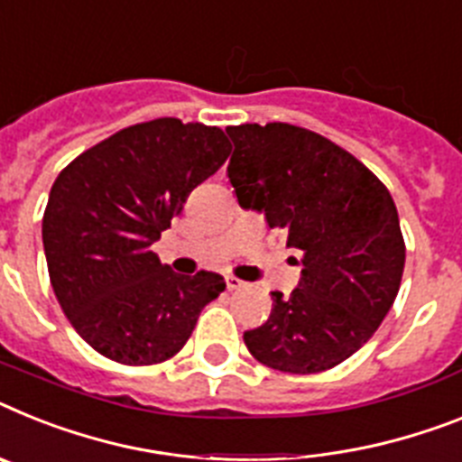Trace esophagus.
Segmentation results:
<instances>
[{"label": "esophagus", "instance_id": "34e87169", "mask_svg": "<svg viewBox=\"0 0 462 462\" xmlns=\"http://www.w3.org/2000/svg\"><path fill=\"white\" fill-rule=\"evenodd\" d=\"M225 284H227V291H237V289H242L244 282L237 277H225Z\"/></svg>", "mask_w": 462, "mask_h": 462}]
</instances>
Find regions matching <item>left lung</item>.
Instances as JSON below:
<instances>
[{
  "mask_svg": "<svg viewBox=\"0 0 462 462\" xmlns=\"http://www.w3.org/2000/svg\"><path fill=\"white\" fill-rule=\"evenodd\" d=\"M239 207L265 213L303 254L289 298L244 333L251 355L284 374H319L355 355L397 298L406 246L393 197L347 150L293 124L227 126Z\"/></svg>",
  "mask_w": 462,
  "mask_h": 462,
  "instance_id": "1",
  "label": "left lung"
}]
</instances>
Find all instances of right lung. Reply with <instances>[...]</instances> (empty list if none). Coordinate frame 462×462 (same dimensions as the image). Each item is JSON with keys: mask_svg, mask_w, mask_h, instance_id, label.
<instances>
[{"mask_svg": "<svg viewBox=\"0 0 462 462\" xmlns=\"http://www.w3.org/2000/svg\"><path fill=\"white\" fill-rule=\"evenodd\" d=\"M227 154L218 126L162 117L117 131L58 173L42 220L46 265L93 350L129 366L166 362L223 293L220 274H176L150 246Z\"/></svg>", "mask_w": 462, "mask_h": 462, "instance_id": "obj_1", "label": "right lung"}]
</instances>
